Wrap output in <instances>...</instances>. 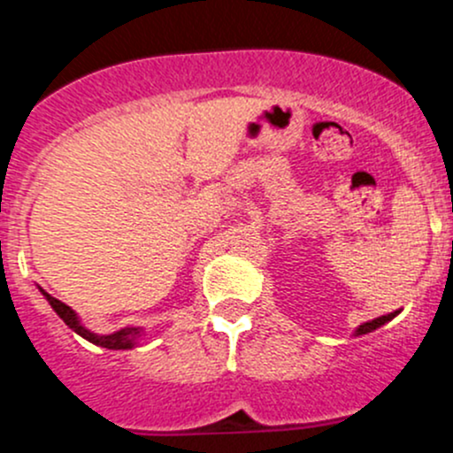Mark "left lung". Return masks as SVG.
<instances>
[{
	"label": "left lung",
	"mask_w": 453,
	"mask_h": 453,
	"mask_svg": "<svg viewBox=\"0 0 453 453\" xmlns=\"http://www.w3.org/2000/svg\"><path fill=\"white\" fill-rule=\"evenodd\" d=\"M398 315V311L396 312H389V315H383V317H377V319H372V321H365L364 326H359V328H357V334H365V333H372V330H377L379 326H383V324H388L389 319H394V317Z\"/></svg>",
	"instance_id": "obj_1"
}]
</instances>
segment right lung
<instances>
[{
  "instance_id": "right-lung-1",
  "label": "right lung",
  "mask_w": 453,
  "mask_h": 453,
  "mask_svg": "<svg viewBox=\"0 0 453 453\" xmlns=\"http://www.w3.org/2000/svg\"><path fill=\"white\" fill-rule=\"evenodd\" d=\"M42 293H43V297L50 302V306L55 308L57 315L65 321V326H70L76 334H81V337L88 339V342L96 343V346L110 348V350H129V348L136 346V339L142 334L141 328H120L119 333H111V334L92 333V330H88L83 324H81L79 317H76V312L73 311V308L65 306L64 302L55 299L52 295H48L46 290H42Z\"/></svg>"
}]
</instances>
